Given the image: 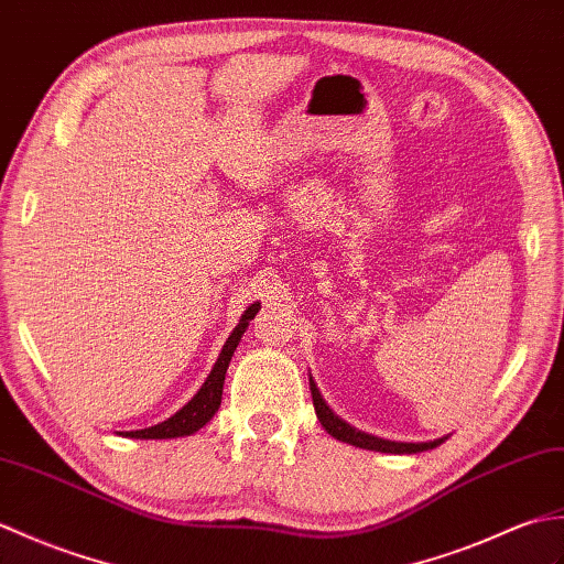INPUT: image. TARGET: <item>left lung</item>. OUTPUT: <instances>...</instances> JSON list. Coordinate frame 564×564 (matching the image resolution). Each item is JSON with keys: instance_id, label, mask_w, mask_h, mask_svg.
Instances as JSON below:
<instances>
[{"instance_id": "8db88e82", "label": "left lung", "mask_w": 564, "mask_h": 564, "mask_svg": "<svg viewBox=\"0 0 564 564\" xmlns=\"http://www.w3.org/2000/svg\"><path fill=\"white\" fill-rule=\"evenodd\" d=\"M308 386H311V395H314V408H316L318 422L323 424L325 432L335 436L337 442L367 448V452H381V454H420V452H430V448H436L448 440V434H444V436H436V440H430V442H395V440H383V436H377V434H369L337 415V412L328 405V400L323 398L321 388L311 373H308Z\"/></svg>"}]
</instances>
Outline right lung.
Returning a JSON list of instances; mask_svg holds the SVG:
<instances>
[{"instance_id": "obj_1", "label": "right lung", "mask_w": 564, "mask_h": 564, "mask_svg": "<svg viewBox=\"0 0 564 564\" xmlns=\"http://www.w3.org/2000/svg\"><path fill=\"white\" fill-rule=\"evenodd\" d=\"M260 304L253 302L250 304L239 323L234 325V330L229 333L227 340H224L219 355L215 359V365H212L209 373L205 377V381L199 383V388L195 391V395L183 403V408H178L173 415L164 417L156 424H149V427L142 430H124L118 432L122 436H130V440H178V436H191L197 430H203L205 424L215 417V412L221 405V391H224V377H227V369H229V361L234 357V349L239 347L241 337L248 328L250 318H256Z\"/></svg>"}]
</instances>
